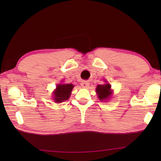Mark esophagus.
<instances>
[{"label": "esophagus", "instance_id": "34e87169", "mask_svg": "<svg viewBox=\"0 0 161 161\" xmlns=\"http://www.w3.org/2000/svg\"><path fill=\"white\" fill-rule=\"evenodd\" d=\"M89 85V82L87 81H82L81 83V86L82 87H84V88H86V87H88Z\"/></svg>", "mask_w": 161, "mask_h": 161}]
</instances>
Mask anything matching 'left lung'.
<instances>
[{"instance_id": "8db88e82", "label": "left lung", "mask_w": 161, "mask_h": 161, "mask_svg": "<svg viewBox=\"0 0 161 161\" xmlns=\"http://www.w3.org/2000/svg\"><path fill=\"white\" fill-rule=\"evenodd\" d=\"M96 92L98 94V97L100 100H104L109 98L111 94V85L109 84H100L97 86Z\"/></svg>"}]
</instances>
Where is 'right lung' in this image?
Instances as JSON below:
<instances>
[{"label": "right lung", "mask_w": 161, "mask_h": 161, "mask_svg": "<svg viewBox=\"0 0 161 161\" xmlns=\"http://www.w3.org/2000/svg\"><path fill=\"white\" fill-rule=\"evenodd\" d=\"M73 87L74 85L72 84H58L56 90L54 92V99L55 102H62L69 99Z\"/></svg>", "instance_id": "1"}]
</instances>
